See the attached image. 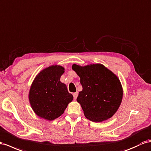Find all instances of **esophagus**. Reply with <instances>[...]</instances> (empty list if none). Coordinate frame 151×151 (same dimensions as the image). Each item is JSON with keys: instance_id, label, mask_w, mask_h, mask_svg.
<instances>
[{"instance_id": "obj_1", "label": "esophagus", "mask_w": 151, "mask_h": 151, "mask_svg": "<svg viewBox=\"0 0 151 151\" xmlns=\"http://www.w3.org/2000/svg\"><path fill=\"white\" fill-rule=\"evenodd\" d=\"M73 96H74V100H76L77 96H78V93H77V92L74 93H73Z\"/></svg>"}]
</instances>
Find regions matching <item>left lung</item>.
I'll use <instances>...</instances> for the list:
<instances>
[{
  "instance_id": "8db88e82",
  "label": "left lung",
  "mask_w": 151,
  "mask_h": 151,
  "mask_svg": "<svg viewBox=\"0 0 151 151\" xmlns=\"http://www.w3.org/2000/svg\"><path fill=\"white\" fill-rule=\"evenodd\" d=\"M72 68L80 77L83 90L77 98L88 119L98 123L117 112L123 99V87L117 76L100 63Z\"/></svg>"
}]
</instances>
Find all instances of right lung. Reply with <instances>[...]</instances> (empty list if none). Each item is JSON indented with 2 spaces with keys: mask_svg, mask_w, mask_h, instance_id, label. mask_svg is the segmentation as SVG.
Listing matches in <instances>:
<instances>
[{
  "mask_svg": "<svg viewBox=\"0 0 151 151\" xmlns=\"http://www.w3.org/2000/svg\"><path fill=\"white\" fill-rule=\"evenodd\" d=\"M65 68L53 65L43 69L36 76L28 94L32 109L37 116L52 121L63 114L73 100L66 84L60 81Z\"/></svg>",
  "mask_w": 151,
  "mask_h": 151,
  "instance_id": "1",
  "label": "right lung"
}]
</instances>
